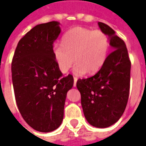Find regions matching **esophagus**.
Returning a JSON list of instances; mask_svg holds the SVG:
<instances>
[{"label": "esophagus", "instance_id": "1", "mask_svg": "<svg viewBox=\"0 0 146 146\" xmlns=\"http://www.w3.org/2000/svg\"><path fill=\"white\" fill-rule=\"evenodd\" d=\"M76 82H77V78L76 77H74V87L76 86Z\"/></svg>", "mask_w": 146, "mask_h": 146}]
</instances>
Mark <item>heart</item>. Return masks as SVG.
<instances>
[{
    "instance_id": "heart-1",
    "label": "heart",
    "mask_w": 146,
    "mask_h": 146,
    "mask_svg": "<svg viewBox=\"0 0 146 146\" xmlns=\"http://www.w3.org/2000/svg\"><path fill=\"white\" fill-rule=\"evenodd\" d=\"M110 49L108 36L100 30L76 27L67 31L62 44L53 46V54L59 70L66 73L76 61L74 72L83 75L93 74L103 66Z\"/></svg>"
}]
</instances>
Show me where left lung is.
<instances>
[{
    "mask_svg": "<svg viewBox=\"0 0 146 146\" xmlns=\"http://www.w3.org/2000/svg\"><path fill=\"white\" fill-rule=\"evenodd\" d=\"M98 26L110 37L114 48L94 76L79 79L76 87L81 95L83 111L87 121L97 127L115 123L127 106L130 89L131 61L126 44L115 31L103 23Z\"/></svg>",
    "mask_w": 146,
    "mask_h": 146,
    "instance_id": "obj_1",
    "label": "left lung"
}]
</instances>
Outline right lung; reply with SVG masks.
Returning <instances> with one entry per match:
<instances>
[{
  "instance_id": "1",
  "label": "right lung",
  "mask_w": 146,
  "mask_h": 146,
  "mask_svg": "<svg viewBox=\"0 0 146 146\" xmlns=\"http://www.w3.org/2000/svg\"><path fill=\"white\" fill-rule=\"evenodd\" d=\"M60 32L55 21L34 27L19 41L11 63L19 110L38 132H52L61 125L66 93L74 84L70 74L62 76L53 58V42Z\"/></svg>"
}]
</instances>
